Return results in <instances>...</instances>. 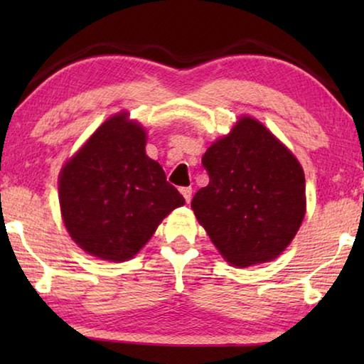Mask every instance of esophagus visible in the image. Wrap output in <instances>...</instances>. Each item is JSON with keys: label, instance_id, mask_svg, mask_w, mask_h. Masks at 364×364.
Masks as SVG:
<instances>
[{"label": "esophagus", "instance_id": "34e87169", "mask_svg": "<svg viewBox=\"0 0 364 364\" xmlns=\"http://www.w3.org/2000/svg\"><path fill=\"white\" fill-rule=\"evenodd\" d=\"M181 194L184 197V200H186L189 204L191 197H193V188H181Z\"/></svg>", "mask_w": 364, "mask_h": 364}]
</instances>
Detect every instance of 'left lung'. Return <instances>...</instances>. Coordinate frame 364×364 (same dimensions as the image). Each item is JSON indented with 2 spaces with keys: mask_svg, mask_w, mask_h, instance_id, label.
I'll list each match as a JSON object with an SVG mask.
<instances>
[{
  "mask_svg": "<svg viewBox=\"0 0 364 364\" xmlns=\"http://www.w3.org/2000/svg\"><path fill=\"white\" fill-rule=\"evenodd\" d=\"M210 181L191 207L215 247L232 267L274 260L304 221L305 175L294 154L252 117L202 157Z\"/></svg>",
  "mask_w": 364,
  "mask_h": 364,
  "instance_id": "1",
  "label": "left lung"
}]
</instances>
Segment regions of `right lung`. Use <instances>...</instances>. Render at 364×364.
<instances>
[{
    "instance_id": "add662e5",
    "label": "right lung",
    "mask_w": 364,
    "mask_h": 364,
    "mask_svg": "<svg viewBox=\"0 0 364 364\" xmlns=\"http://www.w3.org/2000/svg\"><path fill=\"white\" fill-rule=\"evenodd\" d=\"M146 130L127 112L107 119L60 170L59 204L86 254L130 260L184 197L146 156Z\"/></svg>"
}]
</instances>
